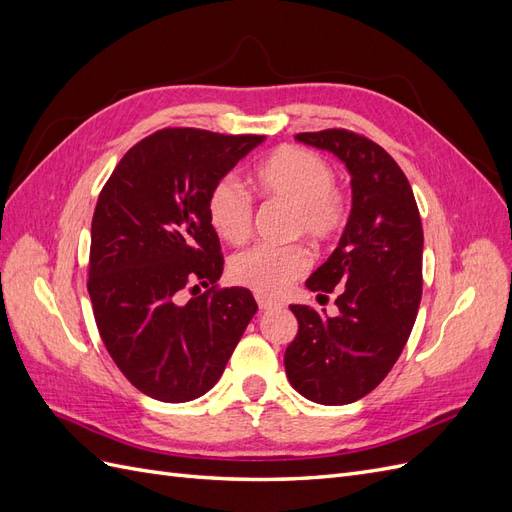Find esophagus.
I'll return each mask as SVG.
<instances>
[{
	"instance_id": "obj_1",
	"label": "esophagus",
	"mask_w": 512,
	"mask_h": 512,
	"mask_svg": "<svg viewBox=\"0 0 512 512\" xmlns=\"http://www.w3.org/2000/svg\"><path fill=\"white\" fill-rule=\"evenodd\" d=\"M256 303H258L260 309H275V307H280V301L267 299V297H262V294H256Z\"/></svg>"
}]
</instances>
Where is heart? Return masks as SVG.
<instances>
[{
	"instance_id": "obj_1",
	"label": "heart",
	"mask_w": 512,
	"mask_h": 512,
	"mask_svg": "<svg viewBox=\"0 0 512 512\" xmlns=\"http://www.w3.org/2000/svg\"><path fill=\"white\" fill-rule=\"evenodd\" d=\"M335 170L318 153L303 147H280L252 173L254 190L292 209L290 237H307L318 245L333 241L348 220V200L337 188ZM207 220L215 235L239 245L252 230V203L232 179H220L207 196ZM312 256L305 245H254L230 260V277L239 286L277 297L301 277Z\"/></svg>"
}]
</instances>
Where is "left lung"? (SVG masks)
Returning a JSON list of instances; mask_svg holds the SVG:
<instances>
[{"label": "left lung", "instance_id": "1", "mask_svg": "<svg viewBox=\"0 0 512 512\" xmlns=\"http://www.w3.org/2000/svg\"><path fill=\"white\" fill-rule=\"evenodd\" d=\"M350 173L352 209L339 243L305 286L337 316L290 305L299 333L286 348L290 384L309 401L344 406L386 378L414 327L423 292V226L404 170L380 145L348 130L297 134Z\"/></svg>", "mask_w": 512, "mask_h": 512}]
</instances>
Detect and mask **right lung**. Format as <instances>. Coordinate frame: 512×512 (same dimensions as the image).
Masks as SVG:
<instances>
[{
	"instance_id": "obj_1",
	"label": "right lung",
	"mask_w": 512,
	"mask_h": 512,
	"mask_svg": "<svg viewBox=\"0 0 512 512\" xmlns=\"http://www.w3.org/2000/svg\"><path fill=\"white\" fill-rule=\"evenodd\" d=\"M262 143L254 134L166 128L136 143L100 192L89 299L115 365L153 399L205 395L256 314L247 288L215 290L224 258L207 196ZM196 281L212 288L183 304L180 290Z\"/></svg>"
}]
</instances>
